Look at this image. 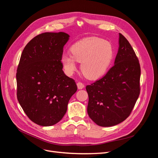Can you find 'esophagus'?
Returning <instances> with one entry per match:
<instances>
[{
  "label": "esophagus",
  "instance_id": "1",
  "mask_svg": "<svg viewBox=\"0 0 158 158\" xmlns=\"http://www.w3.org/2000/svg\"><path fill=\"white\" fill-rule=\"evenodd\" d=\"M77 86H78V88L79 89H82V88H84V84L82 82H79L77 83Z\"/></svg>",
  "mask_w": 158,
  "mask_h": 158
}]
</instances>
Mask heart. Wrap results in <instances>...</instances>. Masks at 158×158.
<instances>
[{"mask_svg":"<svg viewBox=\"0 0 158 158\" xmlns=\"http://www.w3.org/2000/svg\"><path fill=\"white\" fill-rule=\"evenodd\" d=\"M70 51L72 54H64L60 59L65 73L73 74L79 62L82 74L90 80H97L106 74L114 56L111 43L96 37L76 41L72 45Z\"/></svg>","mask_w":158,"mask_h":158,"instance_id":"heart-1","label":"heart"}]
</instances>
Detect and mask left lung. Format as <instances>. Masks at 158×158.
I'll list each match as a JSON object with an SVG mask.
<instances>
[{
	"instance_id": "obj_1",
	"label": "left lung",
	"mask_w": 158,
	"mask_h": 158,
	"mask_svg": "<svg viewBox=\"0 0 158 158\" xmlns=\"http://www.w3.org/2000/svg\"><path fill=\"white\" fill-rule=\"evenodd\" d=\"M140 66L128 41L119 33L114 64L106 74L85 88L88 113L101 127H111L130 115L140 92Z\"/></svg>"
}]
</instances>
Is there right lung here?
<instances>
[{
	"mask_svg": "<svg viewBox=\"0 0 158 158\" xmlns=\"http://www.w3.org/2000/svg\"><path fill=\"white\" fill-rule=\"evenodd\" d=\"M69 38L64 32L38 35L26 45L19 62L18 102L28 118L41 126L59 122L77 91L74 80L64 73L60 60Z\"/></svg>",
	"mask_w": 158,
	"mask_h": 158,
	"instance_id": "right-lung-1",
	"label": "right lung"
}]
</instances>
